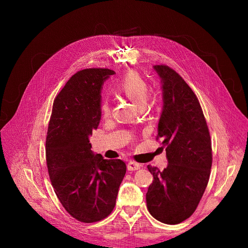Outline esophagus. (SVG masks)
<instances>
[{
	"label": "esophagus",
	"instance_id": "1",
	"mask_svg": "<svg viewBox=\"0 0 248 248\" xmlns=\"http://www.w3.org/2000/svg\"><path fill=\"white\" fill-rule=\"evenodd\" d=\"M140 168V165L136 163V162H133V161H129L128 164H127V170L128 171H137V170H139Z\"/></svg>",
	"mask_w": 248,
	"mask_h": 248
}]
</instances>
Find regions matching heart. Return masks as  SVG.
<instances>
[{"label": "heart", "instance_id": "b5f03b06", "mask_svg": "<svg viewBox=\"0 0 248 248\" xmlns=\"http://www.w3.org/2000/svg\"><path fill=\"white\" fill-rule=\"evenodd\" d=\"M115 89L139 108L144 107L149 96V85L138 72L129 71L116 83ZM100 112L103 119L110 114V107L108 101H103L100 106Z\"/></svg>", "mask_w": 248, "mask_h": 248}]
</instances>
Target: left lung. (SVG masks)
Here are the masks:
<instances>
[{
    "mask_svg": "<svg viewBox=\"0 0 248 248\" xmlns=\"http://www.w3.org/2000/svg\"><path fill=\"white\" fill-rule=\"evenodd\" d=\"M161 78L163 109L158 137L166 149L163 171L148 166L154 181L146 194L151 215L166 224L188 219L203 196L210 177L212 147L197 96L175 70L155 65Z\"/></svg>",
    "mask_w": 248,
    "mask_h": 248,
    "instance_id": "left-lung-1",
    "label": "left lung"
}]
</instances>
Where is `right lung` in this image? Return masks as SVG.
Instances as JSON below:
<instances>
[{
  "instance_id": "obj_1",
  "label": "right lung",
  "mask_w": 248,
  "mask_h": 248,
  "mask_svg": "<svg viewBox=\"0 0 248 248\" xmlns=\"http://www.w3.org/2000/svg\"><path fill=\"white\" fill-rule=\"evenodd\" d=\"M115 72L89 68L76 72L54 99L46 138L51 184L62 206L84 223L97 222L113 210L126 172L122 160H106L91 151L97 128L103 82Z\"/></svg>"
}]
</instances>
